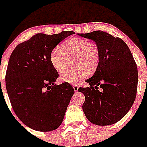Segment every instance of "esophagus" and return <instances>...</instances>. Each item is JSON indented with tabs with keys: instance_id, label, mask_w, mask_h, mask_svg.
<instances>
[{
	"instance_id": "esophagus-1",
	"label": "esophagus",
	"mask_w": 147,
	"mask_h": 147,
	"mask_svg": "<svg viewBox=\"0 0 147 147\" xmlns=\"http://www.w3.org/2000/svg\"><path fill=\"white\" fill-rule=\"evenodd\" d=\"M73 88L75 90V92H78V85H73Z\"/></svg>"
}]
</instances>
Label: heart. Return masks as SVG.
<instances>
[{
    "mask_svg": "<svg viewBox=\"0 0 147 147\" xmlns=\"http://www.w3.org/2000/svg\"><path fill=\"white\" fill-rule=\"evenodd\" d=\"M74 57V64L77 67L71 69L66 67L69 59ZM99 53L97 47L88 40L72 37L61 47H55L50 53V62L57 71H62L60 80L65 83L76 84L94 72L99 65Z\"/></svg>",
    "mask_w": 147,
    "mask_h": 147,
    "instance_id": "obj_1",
    "label": "heart"
}]
</instances>
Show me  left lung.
Returning a JSON list of instances; mask_svg holds the SVG:
<instances>
[{"mask_svg":"<svg viewBox=\"0 0 147 147\" xmlns=\"http://www.w3.org/2000/svg\"><path fill=\"white\" fill-rule=\"evenodd\" d=\"M78 35L95 42L100 57L98 69L86 80L89 87L78 90L85 97L83 111L94 124H114L125 116L136 98L138 71L134 59L123 40L108 33L97 30Z\"/></svg>","mask_w":147,"mask_h":147,"instance_id":"left-lung-1","label":"left lung"}]
</instances>
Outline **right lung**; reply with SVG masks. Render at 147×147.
I'll return each mask as SVG.
<instances>
[{
  "mask_svg": "<svg viewBox=\"0 0 147 147\" xmlns=\"http://www.w3.org/2000/svg\"><path fill=\"white\" fill-rule=\"evenodd\" d=\"M37 33L13 49L6 72V88L17 117L38 131H52L62 123L73 95L69 83L55 85L59 74L50 53L61 41L74 34Z\"/></svg>",
  "mask_w": 147,
  "mask_h": 147,
  "instance_id": "1",
  "label": "right lung"
}]
</instances>
